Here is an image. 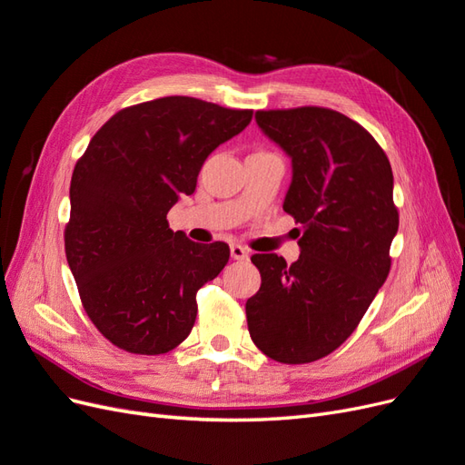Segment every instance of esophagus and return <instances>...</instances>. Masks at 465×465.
I'll use <instances>...</instances> for the list:
<instances>
[{"label": "esophagus", "mask_w": 465, "mask_h": 465, "mask_svg": "<svg viewBox=\"0 0 465 465\" xmlns=\"http://www.w3.org/2000/svg\"><path fill=\"white\" fill-rule=\"evenodd\" d=\"M231 256L234 260H248V250L244 246H241V244H232L231 246Z\"/></svg>", "instance_id": "obj_1"}]
</instances>
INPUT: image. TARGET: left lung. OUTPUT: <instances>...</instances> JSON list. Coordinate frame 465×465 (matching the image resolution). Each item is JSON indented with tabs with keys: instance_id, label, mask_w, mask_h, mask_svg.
<instances>
[{
	"instance_id": "obj_1",
	"label": "left lung",
	"mask_w": 465,
	"mask_h": 465,
	"mask_svg": "<svg viewBox=\"0 0 465 465\" xmlns=\"http://www.w3.org/2000/svg\"><path fill=\"white\" fill-rule=\"evenodd\" d=\"M263 134L292 161L283 209L301 224V256L254 254L262 285L246 301L252 341L270 359L304 364L353 333L390 273L400 227L384 149L331 108L258 110Z\"/></svg>"
}]
</instances>
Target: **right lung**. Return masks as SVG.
Masks as SVG:
<instances>
[{
  "mask_svg": "<svg viewBox=\"0 0 465 465\" xmlns=\"http://www.w3.org/2000/svg\"><path fill=\"white\" fill-rule=\"evenodd\" d=\"M252 110L163 96L116 112L74 168L64 241L81 304L106 340L163 355L190 335L195 294L229 262L224 242L195 244L166 213L193 193L209 153Z\"/></svg>",
  "mask_w": 465,
  "mask_h": 465,
  "instance_id": "add662e5",
  "label": "right lung"
}]
</instances>
